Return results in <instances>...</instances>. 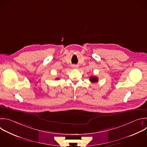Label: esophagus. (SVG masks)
Listing matches in <instances>:
<instances>
[{
  "label": "esophagus",
  "mask_w": 147,
  "mask_h": 147,
  "mask_svg": "<svg viewBox=\"0 0 147 147\" xmlns=\"http://www.w3.org/2000/svg\"><path fill=\"white\" fill-rule=\"evenodd\" d=\"M78 66H77L76 65H73V69H78Z\"/></svg>",
  "instance_id": "esophagus-1"
}]
</instances>
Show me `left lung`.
<instances>
[{
    "label": "left lung",
    "mask_w": 147,
    "mask_h": 147,
    "mask_svg": "<svg viewBox=\"0 0 147 147\" xmlns=\"http://www.w3.org/2000/svg\"><path fill=\"white\" fill-rule=\"evenodd\" d=\"M90 81L91 82H96L98 81V77H96L95 76H92L90 77Z\"/></svg>",
    "instance_id": "obj_1"
}]
</instances>
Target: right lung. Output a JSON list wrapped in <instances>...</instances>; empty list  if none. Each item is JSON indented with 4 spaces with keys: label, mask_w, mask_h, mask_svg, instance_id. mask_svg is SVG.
I'll use <instances>...</instances> for the list:
<instances>
[{
    "label": "right lung",
    "mask_w": 147,
    "mask_h": 147,
    "mask_svg": "<svg viewBox=\"0 0 147 147\" xmlns=\"http://www.w3.org/2000/svg\"><path fill=\"white\" fill-rule=\"evenodd\" d=\"M57 79H59V78H57Z\"/></svg>",
    "instance_id": "obj_1"
}]
</instances>
